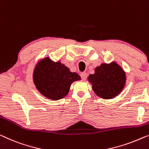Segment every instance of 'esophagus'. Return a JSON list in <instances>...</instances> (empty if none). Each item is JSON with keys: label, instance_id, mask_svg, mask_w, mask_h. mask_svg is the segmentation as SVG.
Segmentation results:
<instances>
[{"label": "esophagus", "instance_id": "obj_1", "mask_svg": "<svg viewBox=\"0 0 149 149\" xmlns=\"http://www.w3.org/2000/svg\"><path fill=\"white\" fill-rule=\"evenodd\" d=\"M80 76H81V78L82 80H86V78H87V74H86V73H85V72L81 73Z\"/></svg>", "mask_w": 149, "mask_h": 149}]
</instances>
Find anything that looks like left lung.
I'll list each match as a JSON object with an SVG mask.
<instances>
[{
    "instance_id": "1",
    "label": "left lung",
    "mask_w": 149,
    "mask_h": 149,
    "mask_svg": "<svg viewBox=\"0 0 149 149\" xmlns=\"http://www.w3.org/2000/svg\"><path fill=\"white\" fill-rule=\"evenodd\" d=\"M88 80L97 96L104 99L112 98L124 88L126 77L124 71L116 63H102L95 69V74L89 75Z\"/></svg>"
}]
</instances>
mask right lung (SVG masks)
I'll return each instance as SVG.
<instances>
[{"label": "right lung", "instance_id": "add662e5", "mask_svg": "<svg viewBox=\"0 0 149 149\" xmlns=\"http://www.w3.org/2000/svg\"><path fill=\"white\" fill-rule=\"evenodd\" d=\"M80 79L75 72L62 65L60 61L53 62L45 58L37 64L33 79L37 88L43 96L52 100H59L68 94L71 84Z\"/></svg>", "mask_w": 149, "mask_h": 149}]
</instances>
